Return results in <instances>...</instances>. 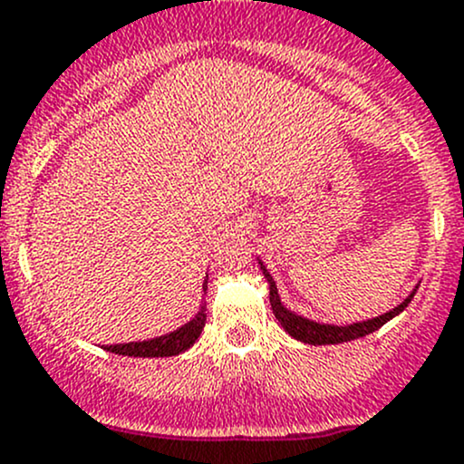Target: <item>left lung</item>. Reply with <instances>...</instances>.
I'll return each instance as SVG.
<instances>
[{"mask_svg":"<svg viewBox=\"0 0 464 464\" xmlns=\"http://www.w3.org/2000/svg\"><path fill=\"white\" fill-rule=\"evenodd\" d=\"M260 269H262V274H265L266 283H269V303H271V310H274L276 319L280 321V325L285 327V332H287L289 336H294V339L303 341V343H310V345L343 343V341H353V339H359V336L371 334V332L379 330L383 323L391 321L392 316H397L400 312H404V307L409 305L411 298H413L415 292H418V289H413V294H411L409 298H404V303H400L395 310L386 312V314L377 316V319L363 321V323H353V325H327V323H316V321L305 319V316H298V314H294V312H289L287 307L280 303L278 289H276L274 278H271L269 271L262 266V262H260Z\"/></svg>","mask_w":464,"mask_h":464,"instance_id":"obj_1","label":"left lung"}]
</instances>
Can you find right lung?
Listing matches in <instances>:
<instances>
[{
    "instance_id": "1",
    "label": "right lung",
    "mask_w": 464,
    "mask_h": 464,
    "mask_svg": "<svg viewBox=\"0 0 464 464\" xmlns=\"http://www.w3.org/2000/svg\"><path fill=\"white\" fill-rule=\"evenodd\" d=\"M206 292V283H204ZM206 323V307H199V312L195 314L193 321H188L186 325H181L179 330L170 332V334L157 336V339L148 341H132V343H116V345H105V350L114 354H123V357H175L181 354L184 350H188L195 341L199 339Z\"/></svg>"
}]
</instances>
